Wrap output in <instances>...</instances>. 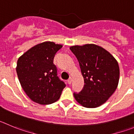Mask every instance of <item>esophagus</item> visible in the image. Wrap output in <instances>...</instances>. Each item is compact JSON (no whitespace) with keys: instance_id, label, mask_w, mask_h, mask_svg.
<instances>
[{"instance_id":"1","label":"esophagus","mask_w":134,"mask_h":134,"mask_svg":"<svg viewBox=\"0 0 134 134\" xmlns=\"http://www.w3.org/2000/svg\"><path fill=\"white\" fill-rule=\"evenodd\" d=\"M72 80H73V79H72V77H69V79L67 80V82H68L69 84H71L72 83Z\"/></svg>"}]
</instances>
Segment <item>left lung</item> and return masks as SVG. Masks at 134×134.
I'll return each instance as SVG.
<instances>
[{
  "mask_svg": "<svg viewBox=\"0 0 134 134\" xmlns=\"http://www.w3.org/2000/svg\"><path fill=\"white\" fill-rule=\"evenodd\" d=\"M70 49L79 61L84 87L74 93L75 99L82 106L95 108L107 102L118 87L120 67L114 57L95 44L74 45Z\"/></svg>",
  "mask_w": 134,
  "mask_h": 134,
  "instance_id": "left-lung-1",
  "label": "left lung"
}]
</instances>
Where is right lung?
<instances>
[{"instance_id":"right-lung-1","label":"right lung","mask_w":134,"mask_h":134,"mask_svg":"<svg viewBox=\"0 0 134 134\" xmlns=\"http://www.w3.org/2000/svg\"><path fill=\"white\" fill-rule=\"evenodd\" d=\"M62 47L54 42H43L31 47L18 59L16 71L20 85L35 103L48 105L57 102L65 87L53 63L55 54Z\"/></svg>"}]
</instances>
